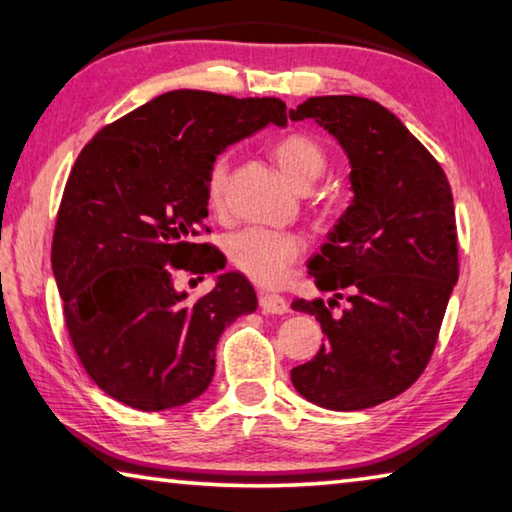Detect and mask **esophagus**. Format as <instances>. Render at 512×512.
<instances>
[{
    "label": "esophagus",
    "mask_w": 512,
    "mask_h": 512,
    "mask_svg": "<svg viewBox=\"0 0 512 512\" xmlns=\"http://www.w3.org/2000/svg\"><path fill=\"white\" fill-rule=\"evenodd\" d=\"M259 307H262L264 314H287L289 305L287 300L277 293H259Z\"/></svg>",
    "instance_id": "1"
}]
</instances>
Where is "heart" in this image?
<instances>
[{
  "instance_id": "obj_1",
  "label": "heart",
  "mask_w": 512,
  "mask_h": 512,
  "mask_svg": "<svg viewBox=\"0 0 512 512\" xmlns=\"http://www.w3.org/2000/svg\"><path fill=\"white\" fill-rule=\"evenodd\" d=\"M273 160L287 173L296 187H309L327 167V153L314 135L305 131H289L271 142ZM230 162L228 155H219L210 164L205 180L207 205L221 210L228 189ZM332 196L323 192L316 196L314 207L320 214L332 212ZM225 257L232 268L259 284H277L287 275V268L305 253V241L296 232H280L266 228H246L230 235L223 244Z\"/></svg>"
}]
</instances>
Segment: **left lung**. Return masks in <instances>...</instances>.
<instances>
[{
  "label": "left lung",
  "instance_id": "1",
  "mask_svg": "<svg viewBox=\"0 0 512 512\" xmlns=\"http://www.w3.org/2000/svg\"><path fill=\"white\" fill-rule=\"evenodd\" d=\"M316 119L345 149L354 198L309 275L332 300H293L316 316L325 345L291 370L305 400L361 411L393 400L422 375L458 280L454 198L438 160L391 110L339 94L289 112ZM345 297L341 315L331 309Z\"/></svg>",
  "mask_w": 512,
  "mask_h": 512
}]
</instances>
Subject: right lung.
Wrapping results in <instances>:
<instances>
[{
	"label": "right lung",
	"mask_w": 512,
	"mask_h": 512,
	"mask_svg": "<svg viewBox=\"0 0 512 512\" xmlns=\"http://www.w3.org/2000/svg\"><path fill=\"white\" fill-rule=\"evenodd\" d=\"M266 124H287L275 97L235 99L173 90L83 146L58 207L51 268L74 352L101 391L140 411L192 402L214 377L219 336L257 309L253 284L219 275L198 300L180 273H216L205 180L225 146Z\"/></svg>",
	"instance_id": "1"
}]
</instances>
